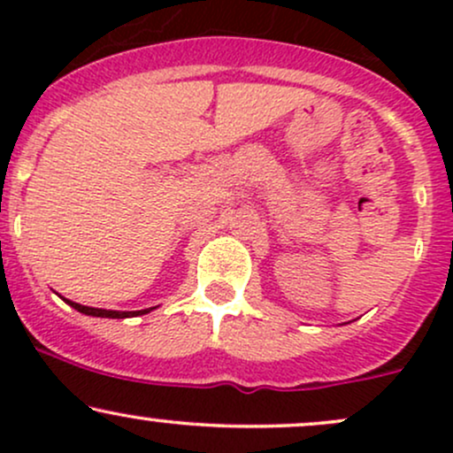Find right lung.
I'll return each mask as SVG.
<instances>
[{
  "mask_svg": "<svg viewBox=\"0 0 453 453\" xmlns=\"http://www.w3.org/2000/svg\"><path fill=\"white\" fill-rule=\"evenodd\" d=\"M67 304L74 306L76 311H81V313L85 315H93V317H112V319H123V317H132V315H144L149 313L150 309H144V311H129V313H126V311H106V309H93V306H82L78 303H70V300H65Z\"/></svg>",
  "mask_w": 453,
  "mask_h": 453,
  "instance_id": "1",
  "label": "right lung"
}]
</instances>
